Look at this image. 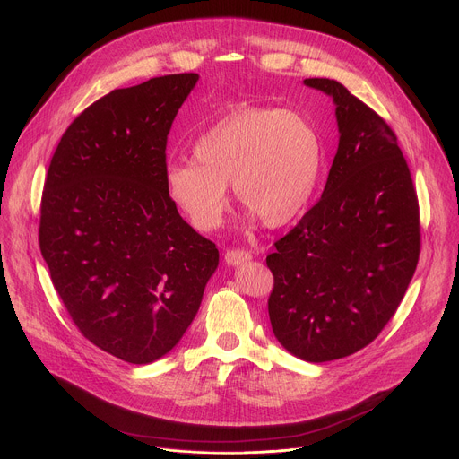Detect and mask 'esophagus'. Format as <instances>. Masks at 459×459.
Here are the masks:
<instances>
[{"mask_svg":"<svg viewBox=\"0 0 459 459\" xmlns=\"http://www.w3.org/2000/svg\"><path fill=\"white\" fill-rule=\"evenodd\" d=\"M224 259L230 266H238V264H246L251 261V253L246 249H230V251H226Z\"/></svg>","mask_w":459,"mask_h":459,"instance_id":"obj_1","label":"esophagus"}]
</instances>
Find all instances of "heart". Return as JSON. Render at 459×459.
<instances>
[{
  "mask_svg": "<svg viewBox=\"0 0 459 459\" xmlns=\"http://www.w3.org/2000/svg\"><path fill=\"white\" fill-rule=\"evenodd\" d=\"M321 166V138L302 115L237 108L195 142L193 157L168 166L166 189L200 231L222 224L230 206L228 184L251 219L281 228L312 198Z\"/></svg>",
  "mask_w": 459,
  "mask_h": 459,
  "instance_id": "1",
  "label": "heart"
}]
</instances>
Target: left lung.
<instances>
[{
    "mask_svg": "<svg viewBox=\"0 0 459 459\" xmlns=\"http://www.w3.org/2000/svg\"><path fill=\"white\" fill-rule=\"evenodd\" d=\"M304 83L333 98L339 147L323 196L266 257L268 314L290 353L325 363L394 317L420 259V204L390 126L335 80Z\"/></svg>",
    "mask_w": 459,
    "mask_h": 459,
    "instance_id": "obj_1",
    "label": "left lung"
}]
</instances>
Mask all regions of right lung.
<instances>
[{
    "label": "right lung",
    "instance_id": "right-lung-1",
    "mask_svg": "<svg viewBox=\"0 0 459 459\" xmlns=\"http://www.w3.org/2000/svg\"><path fill=\"white\" fill-rule=\"evenodd\" d=\"M195 73L151 78L96 100L50 160L39 249L82 335L115 358L147 365L171 351L219 266L166 189L173 120Z\"/></svg>",
    "mask_w": 459,
    "mask_h": 459
}]
</instances>
